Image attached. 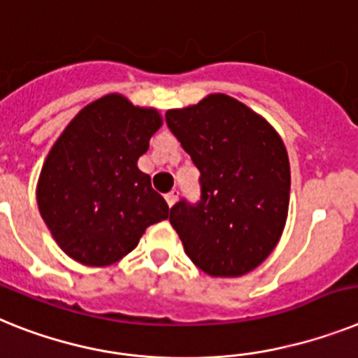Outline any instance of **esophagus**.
<instances>
[{
  "mask_svg": "<svg viewBox=\"0 0 358 358\" xmlns=\"http://www.w3.org/2000/svg\"><path fill=\"white\" fill-rule=\"evenodd\" d=\"M178 194H180L178 189H173V191H169V193L165 194V200H167L169 207L174 206V202H176V198H178Z\"/></svg>",
  "mask_w": 358,
  "mask_h": 358,
  "instance_id": "34e87169",
  "label": "esophagus"
}]
</instances>
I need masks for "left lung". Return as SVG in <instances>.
Here are the masks:
<instances>
[{
	"instance_id": "obj_1",
	"label": "left lung",
	"mask_w": 358,
	"mask_h": 358,
	"mask_svg": "<svg viewBox=\"0 0 358 358\" xmlns=\"http://www.w3.org/2000/svg\"><path fill=\"white\" fill-rule=\"evenodd\" d=\"M165 123L200 171V200L171 207L185 253L207 275H245L269 257L286 225V147L266 120L225 94L167 110Z\"/></svg>"
}]
</instances>
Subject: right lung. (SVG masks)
I'll return each mask as SVG.
<instances>
[{
  "mask_svg": "<svg viewBox=\"0 0 358 358\" xmlns=\"http://www.w3.org/2000/svg\"><path fill=\"white\" fill-rule=\"evenodd\" d=\"M162 125L155 109L109 94L80 110L54 143L38 182V207L76 262L109 266L131 253L169 206L138 169Z\"/></svg>",
  "mask_w": 358,
  "mask_h": 358,
  "instance_id": "add662e5",
  "label": "right lung"
}]
</instances>
